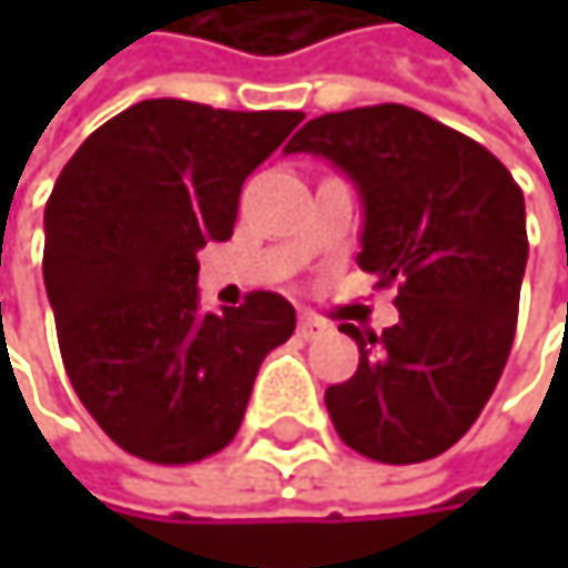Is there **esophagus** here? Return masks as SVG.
I'll use <instances>...</instances> for the list:
<instances>
[{"label": "esophagus", "instance_id": "34e87169", "mask_svg": "<svg viewBox=\"0 0 568 568\" xmlns=\"http://www.w3.org/2000/svg\"><path fill=\"white\" fill-rule=\"evenodd\" d=\"M328 332V322L325 318H318V315H302L298 318V335L305 338V342H312V338H318V335H325Z\"/></svg>", "mask_w": 568, "mask_h": 568}]
</instances>
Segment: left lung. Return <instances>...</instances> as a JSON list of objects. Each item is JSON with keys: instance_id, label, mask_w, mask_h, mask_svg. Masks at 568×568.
<instances>
[{"instance_id": "1", "label": "left lung", "mask_w": 568, "mask_h": 568, "mask_svg": "<svg viewBox=\"0 0 568 568\" xmlns=\"http://www.w3.org/2000/svg\"><path fill=\"white\" fill-rule=\"evenodd\" d=\"M285 154L332 161L362 196L358 266L397 283L400 322L358 342V372L325 392L338 437L382 464L454 447L510 358L526 273V206L467 134L404 104L312 118Z\"/></svg>"}]
</instances>
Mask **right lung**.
Listing matches in <instances>:
<instances>
[{
  "mask_svg": "<svg viewBox=\"0 0 568 568\" xmlns=\"http://www.w3.org/2000/svg\"><path fill=\"white\" fill-rule=\"evenodd\" d=\"M302 111H220L154 98L101 124L45 203L42 276L74 395L151 464L223 450L263 358L295 332L276 292L203 312L196 253L233 236L243 180Z\"/></svg>",
  "mask_w": 568,
  "mask_h": 568,
  "instance_id": "1",
  "label": "right lung"
}]
</instances>
